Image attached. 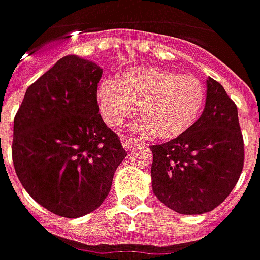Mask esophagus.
Masks as SVG:
<instances>
[{
  "mask_svg": "<svg viewBox=\"0 0 260 260\" xmlns=\"http://www.w3.org/2000/svg\"><path fill=\"white\" fill-rule=\"evenodd\" d=\"M121 142H122V146L126 151H129L131 148H134V146L137 145V141H135L134 138L126 137V135H123V137L121 138Z\"/></svg>",
  "mask_w": 260,
  "mask_h": 260,
  "instance_id": "obj_1",
  "label": "esophagus"
}]
</instances>
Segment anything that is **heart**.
Instances as JSON below:
<instances>
[{
    "label": "heart",
    "mask_w": 260,
    "mask_h": 260,
    "mask_svg": "<svg viewBox=\"0 0 260 260\" xmlns=\"http://www.w3.org/2000/svg\"><path fill=\"white\" fill-rule=\"evenodd\" d=\"M102 119L116 128L137 114L134 125L141 135L169 141L181 137L197 123L205 104V86L193 75H181L164 68H139L125 72L119 82L102 79L96 88Z\"/></svg>",
    "instance_id": "b5f03b06"
}]
</instances>
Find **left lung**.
Listing matches in <instances>:
<instances>
[{
	"label": "left lung",
	"instance_id": "8db88e82",
	"mask_svg": "<svg viewBox=\"0 0 260 260\" xmlns=\"http://www.w3.org/2000/svg\"><path fill=\"white\" fill-rule=\"evenodd\" d=\"M205 109L186 134L152 145L153 193L182 215L213 211L232 192L245 160L238 108L218 81H206Z\"/></svg>",
	"mask_w": 260,
	"mask_h": 260
}]
</instances>
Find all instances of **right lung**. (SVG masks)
Segmentation results:
<instances>
[{"label": "right lung", "instance_id": "1", "mask_svg": "<svg viewBox=\"0 0 260 260\" xmlns=\"http://www.w3.org/2000/svg\"><path fill=\"white\" fill-rule=\"evenodd\" d=\"M102 68L67 55L28 86L14 118L12 162L34 201L63 218L95 211L126 151L102 121Z\"/></svg>", "mask_w": 260, "mask_h": 260}]
</instances>
